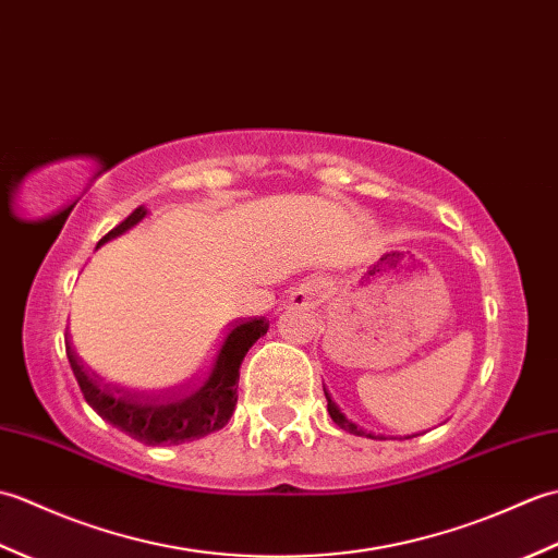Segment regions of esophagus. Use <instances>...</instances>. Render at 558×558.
<instances>
[{
    "mask_svg": "<svg viewBox=\"0 0 558 558\" xmlns=\"http://www.w3.org/2000/svg\"><path fill=\"white\" fill-rule=\"evenodd\" d=\"M318 282H304L298 290L290 294V304L298 306V310H310L318 302Z\"/></svg>",
    "mask_w": 558,
    "mask_h": 558,
    "instance_id": "1",
    "label": "esophagus"
}]
</instances>
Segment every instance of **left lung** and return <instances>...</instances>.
<instances>
[{
	"mask_svg": "<svg viewBox=\"0 0 558 558\" xmlns=\"http://www.w3.org/2000/svg\"><path fill=\"white\" fill-rule=\"evenodd\" d=\"M324 393H326V400H328V414L330 417H333V422L340 426V429H345V432H350V434H354V436H366V438H374L372 436V432H364L362 426H357L354 422H350L345 414L340 412V408L336 405V400H330V393L326 390V386H324Z\"/></svg>",
	"mask_w": 558,
	"mask_h": 558,
	"instance_id": "1",
	"label": "left lung"
}]
</instances>
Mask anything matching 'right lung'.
<instances>
[{
	"label": "right lung",
	"instance_id": "add662e5",
	"mask_svg": "<svg viewBox=\"0 0 558 558\" xmlns=\"http://www.w3.org/2000/svg\"><path fill=\"white\" fill-rule=\"evenodd\" d=\"M144 216L146 210L136 208L132 216L105 234L98 244L134 228L138 220H144ZM266 318L230 324L218 345L213 348L206 369L184 388L160 396H144L105 381L78 357L69 336L64 338V345L83 398L102 420H108L117 429L141 444L180 446L218 432L230 422L236 405V381H240L242 360L248 348L260 336H266Z\"/></svg>",
	"mask_w": 558,
	"mask_h": 558
}]
</instances>
